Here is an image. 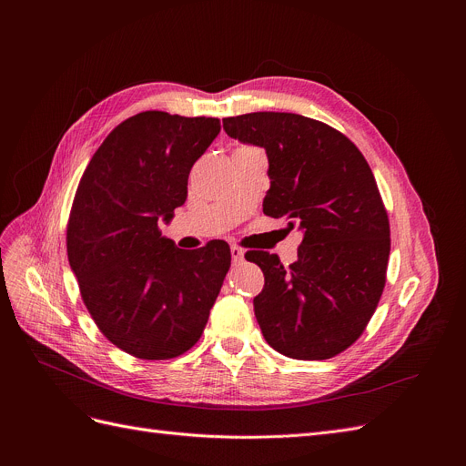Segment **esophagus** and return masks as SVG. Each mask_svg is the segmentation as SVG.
I'll return each instance as SVG.
<instances>
[{
    "label": "esophagus",
    "instance_id": "34e87169",
    "mask_svg": "<svg viewBox=\"0 0 466 466\" xmlns=\"http://www.w3.org/2000/svg\"><path fill=\"white\" fill-rule=\"evenodd\" d=\"M230 255H232V262L238 264V262L243 260V255H246V251L239 249L238 246H232V248H230Z\"/></svg>",
    "mask_w": 466,
    "mask_h": 466
}]
</instances>
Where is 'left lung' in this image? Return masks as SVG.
<instances>
[{"instance_id": "left-lung-1", "label": "left lung", "mask_w": 466, "mask_h": 466, "mask_svg": "<svg viewBox=\"0 0 466 466\" xmlns=\"http://www.w3.org/2000/svg\"><path fill=\"white\" fill-rule=\"evenodd\" d=\"M225 132L268 157L262 209L304 234L299 260L251 251L264 289L255 317L285 357L330 359L362 334L385 287L389 218L369 162L338 130L295 113L258 111L223 118Z\"/></svg>"}]
</instances>
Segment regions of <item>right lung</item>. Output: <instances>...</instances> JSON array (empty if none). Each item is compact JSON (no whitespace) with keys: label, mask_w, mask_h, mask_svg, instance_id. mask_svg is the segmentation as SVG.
Returning <instances> with one entry per match:
<instances>
[{"label":"right lung","mask_w":466,"mask_h":466,"mask_svg":"<svg viewBox=\"0 0 466 466\" xmlns=\"http://www.w3.org/2000/svg\"><path fill=\"white\" fill-rule=\"evenodd\" d=\"M218 118L143 111L86 166L67 225V258L92 319L116 348L164 360L200 339L230 268L227 241L185 251L162 236Z\"/></svg>","instance_id":"right-lung-1"}]
</instances>
